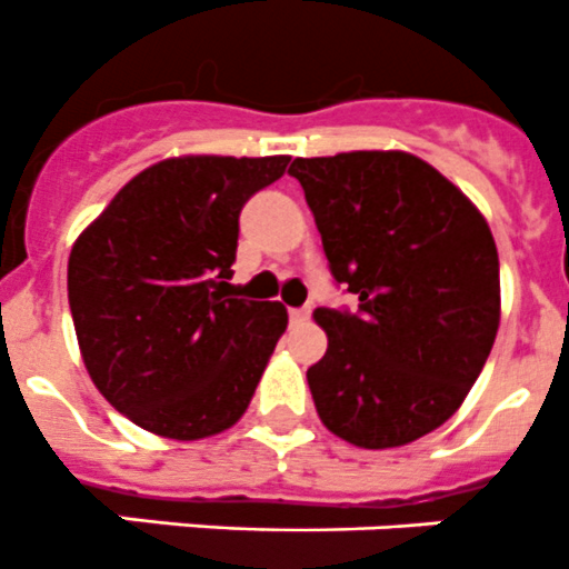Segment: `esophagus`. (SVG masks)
<instances>
[{"mask_svg": "<svg viewBox=\"0 0 569 569\" xmlns=\"http://www.w3.org/2000/svg\"><path fill=\"white\" fill-rule=\"evenodd\" d=\"M310 319V307H290V321L293 325H305Z\"/></svg>", "mask_w": 569, "mask_h": 569, "instance_id": "1", "label": "esophagus"}]
</instances>
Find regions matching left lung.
I'll return each instance as SVG.
<instances>
[{
  "instance_id": "8db88e82",
  "label": "left lung",
  "mask_w": 569,
  "mask_h": 569,
  "mask_svg": "<svg viewBox=\"0 0 569 569\" xmlns=\"http://www.w3.org/2000/svg\"><path fill=\"white\" fill-rule=\"evenodd\" d=\"M327 262L358 312L319 307L327 352L307 369L321 423L398 448L462 406L499 330L497 242L479 208L409 152L296 158Z\"/></svg>"
}]
</instances>
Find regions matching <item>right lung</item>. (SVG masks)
<instances>
[{
  "label": "right lung",
  "instance_id": "obj_1",
  "mask_svg": "<svg viewBox=\"0 0 569 569\" xmlns=\"http://www.w3.org/2000/svg\"><path fill=\"white\" fill-rule=\"evenodd\" d=\"M288 154L160 160L123 186L70 250L83 367L134 426L169 440L231 429L288 330L279 301L228 299L239 211Z\"/></svg>",
  "mask_w": 569,
  "mask_h": 569
}]
</instances>
